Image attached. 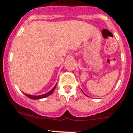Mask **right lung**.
<instances>
[{"instance_id":"add662e5","label":"right lung","mask_w":133,"mask_h":133,"mask_svg":"<svg viewBox=\"0 0 133 133\" xmlns=\"http://www.w3.org/2000/svg\"><path fill=\"white\" fill-rule=\"evenodd\" d=\"M56 84L55 86V87H54V88L52 89V90H50L49 92H47V93H46V94H44V95H38V96H34V95H28V94H24V95H25L26 97H29V98H31V99H41V98H45V97H48V96L50 95L52 93V92H53V91L55 90V88H56Z\"/></svg>"}]
</instances>
